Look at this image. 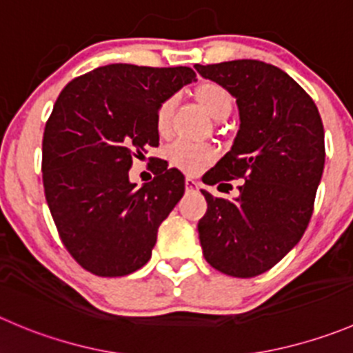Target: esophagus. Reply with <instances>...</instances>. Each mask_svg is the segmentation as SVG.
Wrapping results in <instances>:
<instances>
[{"instance_id": "1", "label": "esophagus", "mask_w": 353, "mask_h": 353, "mask_svg": "<svg viewBox=\"0 0 353 353\" xmlns=\"http://www.w3.org/2000/svg\"><path fill=\"white\" fill-rule=\"evenodd\" d=\"M184 184H186L188 191H193V190H198V188H200V181H196L194 177H186Z\"/></svg>"}]
</instances>
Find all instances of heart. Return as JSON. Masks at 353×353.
Masks as SVG:
<instances>
[{
  "mask_svg": "<svg viewBox=\"0 0 353 353\" xmlns=\"http://www.w3.org/2000/svg\"><path fill=\"white\" fill-rule=\"evenodd\" d=\"M194 101L210 115L214 121H224L234 107L231 93L225 90L224 85L217 82L205 81L198 84L193 91ZM174 101L165 100L160 103L155 114V128L159 134H167L170 129V117H172ZM167 157L176 167H179L184 172H198L208 163L214 162L215 150L207 145H194L188 141H177L169 146Z\"/></svg>",
  "mask_w": 353,
  "mask_h": 353,
  "instance_id": "heart-1",
  "label": "heart"
}]
</instances>
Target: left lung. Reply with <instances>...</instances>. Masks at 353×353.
Segmentation results:
<instances>
[{
	"label": "left lung",
	"instance_id": "8db88e82",
	"mask_svg": "<svg viewBox=\"0 0 353 353\" xmlns=\"http://www.w3.org/2000/svg\"><path fill=\"white\" fill-rule=\"evenodd\" d=\"M236 98L239 129L203 183L245 179L232 201L201 190L205 260L234 278L274 268L300 241L324 170V128L312 98L285 70L260 60L194 65ZM231 188V184H228Z\"/></svg>",
	"mask_w": 353,
	"mask_h": 353
}]
</instances>
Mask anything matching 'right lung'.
I'll return each instance as SVG.
<instances>
[{
    "mask_svg": "<svg viewBox=\"0 0 353 353\" xmlns=\"http://www.w3.org/2000/svg\"><path fill=\"white\" fill-rule=\"evenodd\" d=\"M196 81L190 67H98L63 88L43 138V184L65 248L85 271L128 276L145 265L159 225L184 194L160 162L152 183L129 181L132 157L159 146L160 103Z\"/></svg>",
    "mask_w": 353,
    "mask_h": 353,
    "instance_id": "obj_1",
    "label": "right lung"
}]
</instances>
